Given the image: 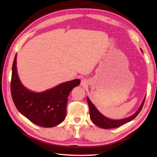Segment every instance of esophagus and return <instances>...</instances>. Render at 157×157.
Segmentation results:
<instances>
[{"instance_id":"34e87169","label":"esophagus","mask_w":157,"mask_h":157,"mask_svg":"<svg viewBox=\"0 0 157 157\" xmlns=\"http://www.w3.org/2000/svg\"><path fill=\"white\" fill-rule=\"evenodd\" d=\"M87 84H88V81L86 80V79H83L82 80V82H81V85L82 86H86L87 85Z\"/></svg>"}]
</instances>
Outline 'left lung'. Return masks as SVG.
I'll return each mask as SVG.
<instances>
[{
  "instance_id": "8db88e82",
  "label": "left lung",
  "mask_w": 157,
  "mask_h": 157,
  "mask_svg": "<svg viewBox=\"0 0 157 157\" xmlns=\"http://www.w3.org/2000/svg\"><path fill=\"white\" fill-rule=\"evenodd\" d=\"M145 98H144L143 102L139 109L138 110L134 115L128 117V118L121 119V120H111L107 118L102 115V113L99 112L95 106L93 105V103L91 102V100L89 99V98H87V102L89 106V113H90V118H91V121H93L95 124H96L97 126L99 127H101L102 129H111V128H116V127H119L121 125H123V124H125L128 122L132 121L133 119L136 118L138 116V114L140 113V111H141L143 106L144 105Z\"/></svg>"
}]
</instances>
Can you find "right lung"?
Returning <instances> with one entry per match:
<instances>
[{"mask_svg": "<svg viewBox=\"0 0 157 157\" xmlns=\"http://www.w3.org/2000/svg\"><path fill=\"white\" fill-rule=\"evenodd\" d=\"M79 84L80 80L75 79L44 92H32L21 83L15 55L10 84L13 102L22 115L37 125L52 127L63 122L66 118L68 95Z\"/></svg>", "mask_w": 157, "mask_h": 157, "instance_id": "obj_1", "label": "right lung"}]
</instances>
